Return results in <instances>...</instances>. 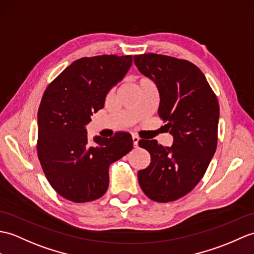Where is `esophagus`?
Masks as SVG:
<instances>
[{"label":"esophagus","instance_id":"1","mask_svg":"<svg viewBox=\"0 0 254 254\" xmlns=\"http://www.w3.org/2000/svg\"><path fill=\"white\" fill-rule=\"evenodd\" d=\"M138 140H139V138L136 136V135H133V136H132V141H133V146L134 147H137L138 146Z\"/></svg>","mask_w":254,"mask_h":254}]
</instances>
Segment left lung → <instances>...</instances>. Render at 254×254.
<instances>
[{"instance_id": "left-lung-1", "label": "left lung", "mask_w": 254, "mask_h": 254, "mask_svg": "<svg viewBox=\"0 0 254 254\" xmlns=\"http://www.w3.org/2000/svg\"><path fill=\"white\" fill-rule=\"evenodd\" d=\"M139 72L150 79L160 96L158 115L173 136L171 147L156 139L138 141L151 161L138 171L145 194L157 202L185 196L202 179L217 144L220 108L204 74L187 61L158 55H135Z\"/></svg>"}]
</instances>
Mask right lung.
Returning <instances> with one entry per match:
<instances>
[{
	"label": "right lung",
	"mask_w": 254,
	"mask_h": 254,
	"mask_svg": "<svg viewBox=\"0 0 254 254\" xmlns=\"http://www.w3.org/2000/svg\"><path fill=\"white\" fill-rule=\"evenodd\" d=\"M132 56L100 55L74 61L47 86L38 111V157L47 181L70 201L98 199L109 186L108 170L133 148L131 135L88 139L93 114L128 71Z\"/></svg>",
	"instance_id": "add662e5"
}]
</instances>
